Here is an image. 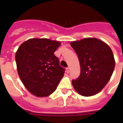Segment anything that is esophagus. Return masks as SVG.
Segmentation results:
<instances>
[{
    "label": "esophagus",
    "instance_id": "obj_1",
    "mask_svg": "<svg viewBox=\"0 0 123 123\" xmlns=\"http://www.w3.org/2000/svg\"><path fill=\"white\" fill-rule=\"evenodd\" d=\"M69 71H70V68H66V72L68 73L69 72Z\"/></svg>",
    "mask_w": 123,
    "mask_h": 123
}]
</instances>
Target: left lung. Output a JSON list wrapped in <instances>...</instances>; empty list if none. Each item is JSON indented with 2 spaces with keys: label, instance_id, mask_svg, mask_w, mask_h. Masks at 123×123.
Returning a JSON list of instances; mask_svg holds the SVG:
<instances>
[{
  "label": "left lung",
  "instance_id": "1",
  "mask_svg": "<svg viewBox=\"0 0 123 123\" xmlns=\"http://www.w3.org/2000/svg\"><path fill=\"white\" fill-rule=\"evenodd\" d=\"M80 65V75L72 81L76 91L83 96H91L103 89L110 80L115 68L111 47L94 37L71 41Z\"/></svg>",
  "mask_w": 123,
  "mask_h": 123
}]
</instances>
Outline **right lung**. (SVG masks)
I'll list each match as a JSON object with an SVG mask.
<instances>
[{"label": "right lung", "mask_w": 123, "mask_h": 123, "mask_svg": "<svg viewBox=\"0 0 123 123\" xmlns=\"http://www.w3.org/2000/svg\"><path fill=\"white\" fill-rule=\"evenodd\" d=\"M61 42L32 38L22 43L15 54L17 71L25 88L37 97L53 93L63 77L64 69L54 52Z\"/></svg>", "instance_id": "1"}]
</instances>
